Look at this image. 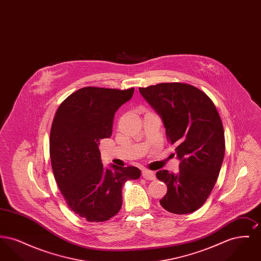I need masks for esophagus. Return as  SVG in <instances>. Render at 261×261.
<instances>
[{"instance_id":"34e87169","label":"esophagus","mask_w":261,"mask_h":261,"mask_svg":"<svg viewBox=\"0 0 261 261\" xmlns=\"http://www.w3.org/2000/svg\"><path fill=\"white\" fill-rule=\"evenodd\" d=\"M142 176L147 180H154L155 179V174L153 173L152 171L147 170V169L142 170Z\"/></svg>"}]
</instances>
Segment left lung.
<instances>
[{
  "label": "left lung",
  "instance_id": "obj_1",
  "mask_svg": "<svg viewBox=\"0 0 261 261\" xmlns=\"http://www.w3.org/2000/svg\"><path fill=\"white\" fill-rule=\"evenodd\" d=\"M139 91L160 115L180 161L177 173L156 172L167 186L161 205L174 214L198 211L211 195L225 154L223 125L216 108L203 92L184 83H161Z\"/></svg>",
  "mask_w": 261,
  "mask_h": 261
}]
</instances>
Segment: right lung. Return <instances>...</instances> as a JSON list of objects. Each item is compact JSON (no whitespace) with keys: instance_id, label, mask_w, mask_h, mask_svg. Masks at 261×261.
<instances>
[{"instance_id":"obj_1","label":"right lung","mask_w":261,"mask_h":261,"mask_svg":"<svg viewBox=\"0 0 261 261\" xmlns=\"http://www.w3.org/2000/svg\"><path fill=\"white\" fill-rule=\"evenodd\" d=\"M134 89L82 88L62 102L50 135L55 179L71 211L90 222L107 221L122 205V187L141 170L111 164L105 167L99 141L112 136L116 111L132 98Z\"/></svg>"}]
</instances>
